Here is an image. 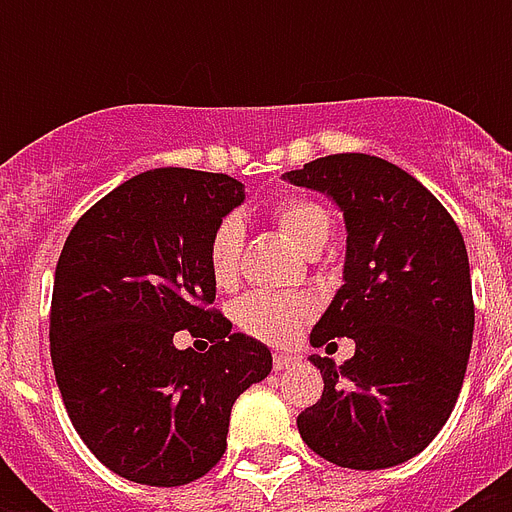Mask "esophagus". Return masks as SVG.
Instances as JSON below:
<instances>
[{"label": "esophagus", "instance_id": "34e87169", "mask_svg": "<svg viewBox=\"0 0 512 512\" xmlns=\"http://www.w3.org/2000/svg\"><path fill=\"white\" fill-rule=\"evenodd\" d=\"M295 361L297 358L289 356V353H276V356H273V369H276V372H281V369H287V366H292Z\"/></svg>", "mask_w": 512, "mask_h": 512}]
</instances>
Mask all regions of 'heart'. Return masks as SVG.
Returning a JSON list of instances; mask_svg holds the SVG:
<instances>
[{
	"instance_id": "obj_1",
	"label": "heart",
	"mask_w": 512,
	"mask_h": 512,
	"mask_svg": "<svg viewBox=\"0 0 512 512\" xmlns=\"http://www.w3.org/2000/svg\"><path fill=\"white\" fill-rule=\"evenodd\" d=\"M273 223L305 255H319L335 231V220L319 199L287 196L273 207ZM244 225L239 217H223L209 236L207 265L217 289H233L241 273ZM316 313L305 295H249L236 305V324L249 337L265 342H287Z\"/></svg>"
}]
</instances>
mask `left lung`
<instances>
[{
    "mask_svg": "<svg viewBox=\"0 0 512 512\" xmlns=\"http://www.w3.org/2000/svg\"><path fill=\"white\" fill-rule=\"evenodd\" d=\"M284 177L329 193L348 228L345 284L313 348L356 342L340 366L311 356L324 393L297 428L340 468H393L436 438L460 396L476 324L468 249L444 204L380 156H321Z\"/></svg>",
    "mask_w": 512,
    "mask_h": 512,
    "instance_id": "8db88e82",
    "label": "left lung"
}]
</instances>
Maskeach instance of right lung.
Masks as SVG:
<instances>
[{"label":"right lung","instance_id":"add662e5","mask_svg":"<svg viewBox=\"0 0 512 512\" xmlns=\"http://www.w3.org/2000/svg\"><path fill=\"white\" fill-rule=\"evenodd\" d=\"M241 201L223 172L148 170L92 204L63 244L55 380L87 449L127 481L183 486L209 473L233 401L271 372V350L212 308L209 236ZM180 331L210 350L175 349Z\"/></svg>","mask_w":512,"mask_h":512}]
</instances>
